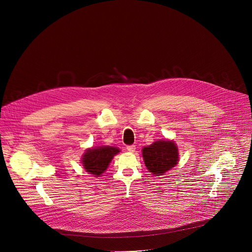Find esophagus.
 Instances as JSON below:
<instances>
[{"label": "esophagus", "mask_w": 252, "mask_h": 252, "mask_svg": "<svg viewBox=\"0 0 252 252\" xmlns=\"http://www.w3.org/2000/svg\"><path fill=\"white\" fill-rule=\"evenodd\" d=\"M126 150H127L129 153H134L135 147H134V146H127V147H126Z\"/></svg>", "instance_id": "obj_1"}]
</instances>
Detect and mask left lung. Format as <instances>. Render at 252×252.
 <instances>
[{
    "label": "left lung",
    "instance_id": "1",
    "mask_svg": "<svg viewBox=\"0 0 252 252\" xmlns=\"http://www.w3.org/2000/svg\"><path fill=\"white\" fill-rule=\"evenodd\" d=\"M147 168L154 175H162L178 162V149L172 140H158L142 149Z\"/></svg>",
    "mask_w": 252,
    "mask_h": 252
}]
</instances>
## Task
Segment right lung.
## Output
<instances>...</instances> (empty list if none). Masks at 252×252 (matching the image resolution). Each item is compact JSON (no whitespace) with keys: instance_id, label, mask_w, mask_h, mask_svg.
<instances>
[{"instance_id":"1","label":"right lung","mask_w":252,"mask_h":252,"mask_svg":"<svg viewBox=\"0 0 252 252\" xmlns=\"http://www.w3.org/2000/svg\"><path fill=\"white\" fill-rule=\"evenodd\" d=\"M120 153V149L104 146L88 149L82 158V163L87 172L94 176L101 175L116 155Z\"/></svg>"}]
</instances>
